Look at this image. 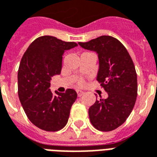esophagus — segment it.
Returning <instances> with one entry per match:
<instances>
[{"label":"esophagus","instance_id":"1","mask_svg":"<svg viewBox=\"0 0 157 157\" xmlns=\"http://www.w3.org/2000/svg\"><path fill=\"white\" fill-rule=\"evenodd\" d=\"M76 93H77V96H78V97H82L85 92H83V91H81V90H76Z\"/></svg>","mask_w":157,"mask_h":157}]
</instances>
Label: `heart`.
I'll return each instance as SVG.
<instances>
[{"instance_id":"1","label":"heart","mask_w":157,"mask_h":157,"mask_svg":"<svg viewBox=\"0 0 157 157\" xmlns=\"http://www.w3.org/2000/svg\"><path fill=\"white\" fill-rule=\"evenodd\" d=\"M79 83H80V84H82V81H80V82H79Z\"/></svg>"}]
</instances>
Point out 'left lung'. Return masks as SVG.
<instances>
[{"mask_svg":"<svg viewBox=\"0 0 157 157\" xmlns=\"http://www.w3.org/2000/svg\"><path fill=\"white\" fill-rule=\"evenodd\" d=\"M78 44L98 54L97 80L109 95L90 107V121L100 131H112L126 121L136 101L137 75L133 60L124 46L111 36Z\"/></svg>","mask_w":157,"mask_h":157,"instance_id":"obj_1","label":"left lung"}]
</instances>
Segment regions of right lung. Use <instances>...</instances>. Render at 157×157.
Segmentation results:
<instances>
[{
	"label": "right lung",
	"instance_id": "obj_1",
	"mask_svg": "<svg viewBox=\"0 0 157 157\" xmlns=\"http://www.w3.org/2000/svg\"><path fill=\"white\" fill-rule=\"evenodd\" d=\"M77 45L53 36H42L22 56L17 73L19 100L29 120L45 131L65 127L77 98L73 89L65 93L55 91V94L49 89L52 76L60 74L64 53Z\"/></svg>",
	"mask_w": 157,
	"mask_h": 157
}]
</instances>
